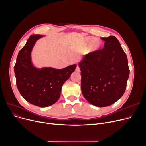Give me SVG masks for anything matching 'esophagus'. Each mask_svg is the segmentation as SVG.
Instances as JSON below:
<instances>
[{
	"label": "esophagus",
	"instance_id": "esophagus-1",
	"mask_svg": "<svg viewBox=\"0 0 146 146\" xmlns=\"http://www.w3.org/2000/svg\"><path fill=\"white\" fill-rule=\"evenodd\" d=\"M76 71L77 72H79L80 71V67L79 66H77V67L76 68Z\"/></svg>",
	"mask_w": 146,
	"mask_h": 146
}]
</instances>
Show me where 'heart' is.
Returning a JSON list of instances; mask_svg holds the SVG:
<instances>
[{
	"mask_svg": "<svg viewBox=\"0 0 146 146\" xmlns=\"http://www.w3.org/2000/svg\"><path fill=\"white\" fill-rule=\"evenodd\" d=\"M90 44H89L88 43ZM84 44L88 45V50L89 52H94L100 49L102 46V42L98 39H94L91 36H86L84 39Z\"/></svg>",
	"mask_w": 146,
	"mask_h": 146,
	"instance_id": "obj_1",
	"label": "heart"
}]
</instances>
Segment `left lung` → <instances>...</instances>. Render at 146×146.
<instances>
[{
  "mask_svg": "<svg viewBox=\"0 0 146 146\" xmlns=\"http://www.w3.org/2000/svg\"><path fill=\"white\" fill-rule=\"evenodd\" d=\"M101 39L104 48L88 54L79 63L82 94L98 107L110 106L121 98L129 74L127 57L117 38Z\"/></svg>",
  "mask_w": 146,
  "mask_h": 146,
  "instance_id": "obj_1",
  "label": "left lung"
}]
</instances>
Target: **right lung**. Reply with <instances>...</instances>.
Returning a JSON list of instances; mask_svg holds the SVG:
<instances>
[{
  "label": "right lung",
  "instance_id": "obj_1",
  "mask_svg": "<svg viewBox=\"0 0 146 146\" xmlns=\"http://www.w3.org/2000/svg\"><path fill=\"white\" fill-rule=\"evenodd\" d=\"M44 36L34 34L29 36L19 52L14 66L19 93L27 101L40 107L49 106L58 100L63 85L77 66L73 64L62 69L34 67L31 54L36 41Z\"/></svg>",
  "mask_w": 146,
  "mask_h": 146
}]
</instances>
